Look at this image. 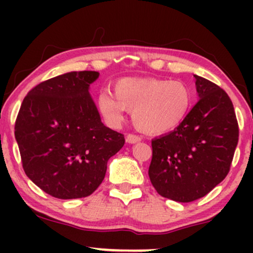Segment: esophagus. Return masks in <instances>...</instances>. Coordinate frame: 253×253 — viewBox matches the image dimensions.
<instances>
[{"label": "esophagus", "instance_id": "34e87169", "mask_svg": "<svg viewBox=\"0 0 253 253\" xmlns=\"http://www.w3.org/2000/svg\"><path fill=\"white\" fill-rule=\"evenodd\" d=\"M141 140V138L139 135H135V134H128L126 136V141L128 144H135V143H139V141Z\"/></svg>", "mask_w": 253, "mask_h": 253}]
</instances>
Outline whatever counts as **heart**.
Returning a JSON list of instances; mask_svg holds the SVG:
<instances>
[{"instance_id":"obj_1","label":"heart","mask_w":253,"mask_h":253,"mask_svg":"<svg viewBox=\"0 0 253 253\" xmlns=\"http://www.w3.org/2000/svg\"><path fill=\"white\" fill-rule=\"evenodd\" d=\"M114 95L101 92L97 104L108 124H119L125 110L133 112V124L146 134H162L178 126L191 106L189 86L179 81L123 78Z\"/></svg>"}]
</instances>
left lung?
I'll return each instance as SVG.
<instances>
[{
    "label": "left lung",
    "mask_w": 253,
    "mask_h": 253,
    "mask_svg": "<svg viewBox=\"0 0 253 253\" xmlns=\"http://www.w3.org/2000/svg\"><path fill=\"white\" fill-rule=\"evenodd\" d=\"M194 77L199 101L172 132L152 140L151 183L159 195L177 202L201 199L227 176L239 136L225 90Z\"/></svg>",
    "instance_id": "1"
}]
</instances>
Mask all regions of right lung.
<instances>
[{"mask_svg": "<svg viewBox=\"0 0 253 253\" xmlns=\"http://www.w3.org/2000/svg\"><path fill=\"white\" fill-rule=\"evenodd\" d=\"M96 71H72L34 86L22 101L15 139L24 170L57 199L91 195L107 162L125 144L124 134L102 124L89 94Z\"/></svg>", "mask_w": 253, "mask_h": 253, "instance_id": "add662e5", "label": "right lung"}]
</instances>
